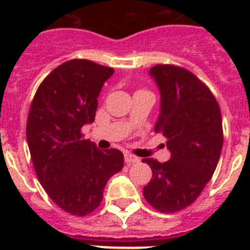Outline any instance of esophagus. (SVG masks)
I'll list each match as a JSON object with an SVG mask.
<instances>
[{"instance_id": "34e87169", "label": "esophagus", "mask_w": 250, "mask_h": 250, "mask_svg": "<svg viewBox=\"0 0 250 250\" xmlns=\"http://www.w3.org/2000/svg\"><path fill=\"white\" fill-rule=\"evenodd\" d=\"M139 161H140V159H139L138 156L129 154V152L125 154V163H126V164H135V163H139Z\"/></svg>"}]
</instances>
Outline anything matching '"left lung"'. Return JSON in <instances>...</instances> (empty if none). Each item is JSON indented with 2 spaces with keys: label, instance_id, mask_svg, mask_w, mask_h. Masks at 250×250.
Wrapping results in <instances>:
<instances>
[{
  "label": "left lung",
  "instance_id": "8db88e82",
  "mask_svg": "<svg viewBox=\"0 0 250 250\" xmlns=\"http://www.w3.org/2000/svg\"><path fill=\"white\" fill-rule=\"evenodd\" d=\"M150 76L160 91L155 132L167 138L170 160L146 158L152 178L144 187L146 202L161 213L189 207L213 176L223 146V124L214 95L190 71L156 65Z\"/></svg>",
  "mask_w": 250,
  "mask_h": 250
}]
</instances>
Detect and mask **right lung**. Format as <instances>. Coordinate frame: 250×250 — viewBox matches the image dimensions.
Masks as SVG:
<instances>
[{
    "label": "right lung",
    "instance_id": "1",
    "mask_svg": "<svg viewBox=\"0 0 250 250\" xmlns=\"http://www.w3.org/2000/svg\"><path fill=\"white\" fill-rule=\"evenodd\" d=\"M114 68L90 60L57 66L39 86L28 112L26 138L35 171L61 209L83 216L100 205L104 188L124 167L118 149L101 151L81 127L95 120L98 98Z\"/></svg>",
    "mask_w": 250,
    "mask_h": 250
}]
</instances>
